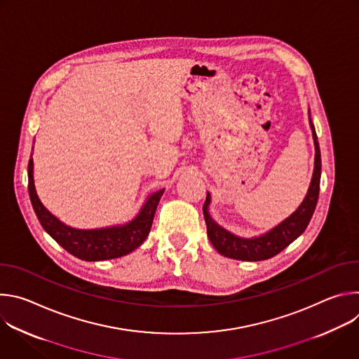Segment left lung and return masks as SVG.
Instances as JSON below:
<instances>
[{
    "instance_id": "left-lung-1",
    "label": "left lung",
    "mask_w": 359,
    "mask_h": 359,
    "mask_svg": "<svg viewBox=\"0 0 359 359\" xmlns=\"http://www.w3.org/2000/svg\"><path fill=\"white\" fill-rule=\"evenodd\" d=\"M310 125L313 129V137L316 144V168L309 193H306L301 206L288 219H285L267 234L254 238H241L220 227L209 215L210 194L208 193L206 201L203 204V216L208 226V236L213 247L222 255H224V257L244 262H260L271 259L276 254L283 251L287 245H290L298 236H301L306 226H309L318 201L321 180V151L311 118Z\"/></svg>"
}]
</instances>
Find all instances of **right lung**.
Returning a JSON list of instances; mask_svg holds the SVG:
<instances>
[{
  "mask_svg": "<svg viewBox=\"0 0 359 359\" xmlns=\"http://www.w3.org/2000/svg\"><path fill=\"white\" fill-rule=\"evenodd\" d=\"M163 191L165 189L153 193L146 200L136 219L125 226L97 230H76L61 223L42 206L34 186L32 158L28 162V193L41 226L62 248L85 262L118 259L137 248L150 231L153 217H155Z\"/></svg>",
  "mask_w": 359,
  "mask_h": 359,
  "instance_id": "1",
  "label": "right lung"
}]
</instances>
